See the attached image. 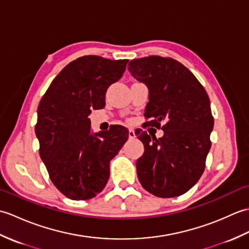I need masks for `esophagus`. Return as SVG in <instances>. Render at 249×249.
I'll return each instance as SVG.
<instances>
[{"mask_svg": "<svg viewBox=\"0 0 249 249\" xmlns=\"http://www.w3.org/2000/svg\"><path fill=\"white\" fill-rule=\"evenodd\" d=\"M128 138L129 139L136 138V134H135V131L133 129H129V131H128Z\"/></svg>", "mask_w": 249, "mask_h": 249, "instance_id": "esophagus-1", "label": "esophagus"}]
</instances>
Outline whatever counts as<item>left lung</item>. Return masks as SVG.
<instances>
[{"label":"left lung","mask_w":249,"mask_h":249,"mask_svg":"<svg viewBox=\"0 0 249 249\" xmlns=\"http://www.w3.org/2000/svg\"><path fill=\"white\" fill-rule=\"evenodd\" d=\"M128 71L149 89L146 125L163 130L161 138L138 130L144 153L136 162L147 192L160 198L181 196L199 181L211 149L214 120L204 88L181 63L157 55L133 60Z\"/></svg>","instance_id":"1"}]
</instances>
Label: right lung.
<instances>
[{"label": "right lung", "mask_w": 249, "mask_h": 249, "mask_svg": "<svg viewBox=\"0 0 249 249\" xmlns=\"http://www.w3.org/2000/svg\"><path fill=\"white\" fill-rule=\"evenodd\" d=\"M128 60L86 55L66 65L41 98L35 134L52 183L71 200H89L105 188L110 161L128 139L115 125L92 133V110L103 109L106 92L120 80Z\"/></svg>", "instance_id": "obj_1"}]
</instances>
